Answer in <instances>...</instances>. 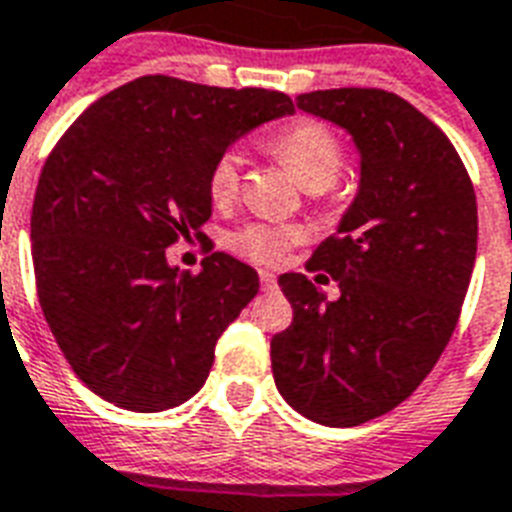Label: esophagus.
<instances>
[{
    "mask_svg": "<svg viewBox=\"0 0 512 512\" xmlns=\"http://www.w3.org/2000/svg\"><path fill=\"white\" fill-rule=\"evenodd\" d=\"M260 287H263L265 292L276 290V276H273L271 271H260Z\"/></svg>",
    "mask_w": 512,
    "mask_h": 512,
    "instance_id": "1",
    "label": "esophagus"
}]
</instances>
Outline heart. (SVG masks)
I'll return each mask as SVG.
<instances>
[{"instance_id":"heart-1","label":"heart","mask_w":512,"mask_h":512,"mask_svg":"<svg viewBox=\"0 0 512 512\" xmlns=\"http://www.w3.org/2000/svg\"><path fill=\"white\" fill-rule=\"evenodd\" d=\"M271 150L282 158L308 193H322L338 182L346 166V147L333 128L319 120H298L271 139ZM241 187V155L236 150L222 152L212 163L206 190L214 206H230ZM303 233L295 225L276 222H247L228 236V247L239 257L257 265L282 263L284 255L300 244Z\"/></svg>"}]
</instances>
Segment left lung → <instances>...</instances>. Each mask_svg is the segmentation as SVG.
Masks as SVG:
<instances>
[{
	"label": "left lung",
	"instance_id": "1",
	"mask_svg": "<svg viewBox=\"0 0 512 512\" xmlns=\"http://www.w3.org/2000/svg\"><path fill=\"white\" fill-rule=\"evenodd\" d=\"M362 155L360 193L308 260L341 287L327 295L282 273L292 325L271 341L276 389L306 419L357 427L408 400L462 314L478 249L470 174L429 117L381 88L300 93Z\"/></svg>",
	"mask_w": 512,
	"mask_h": 512
}]
</instances>
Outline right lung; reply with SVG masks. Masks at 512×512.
<instances>
[{"label": "right lung", "instance_id": "right-lung-1", "mask_svg": "<svg viewBox=\"0 0 512 512\" xmlns=\"http://www.w3.org/2000/svg\"><path fill=\"white\" fill-rule=\"evenodd\" d=\"M287 93L147 74L66 128L31 209L37 298L77 378L136 413L177 408L204 386L217 338L257 295V273L201 233L212 163L255 126L292 115ZM205 241L201 274L165 249Z\"/></svg>", "mask_w": 512, "mask_h": 512}]
</instances>
